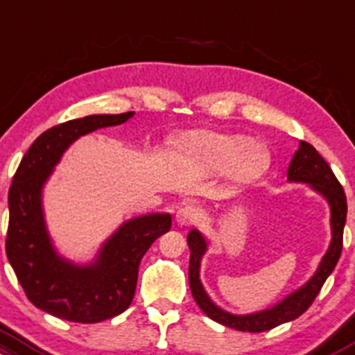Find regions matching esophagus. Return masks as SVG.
Returning a JSON list of instances; mask_svg holds the SVG:
<instances>
[{"mask_svg": "<svg viewBox=\"0 0 355 355\" xmlns=\"http://www.w3.org/2000/svg\"><path fill=\"white\" fill-rule=\"evenodd\" d=\"M200 217H202L200 209L193 207V205H185V207L178 210L175 220H177L178 225H192L200 220Z\"/></svg>", "mask_w": 355, "mask_h": 355, "instance_id": "esophagus-1", "label": "esophagus"}]
</instances>
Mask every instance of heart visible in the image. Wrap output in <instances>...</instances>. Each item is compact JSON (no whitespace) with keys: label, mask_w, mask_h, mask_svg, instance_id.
Returning a JSON list of instances; mask_svg holds the SVG:
<instances>
[{"label":"heart","mask_w":355,"mask_h":355,"mask_svg":"<svg viewBox=\"0 0 355 355\" xmlns=\"http://www.w3.org/2000/svg\"><path fill=\"white\" fill-rule=\"evenodd\" d=\"M173 150L210 173L227 171L241 185L259 180L271 166V153L266 145L246 136L214 130L185 131L173 139Z\"/></svg>","instance_id":"1"}]
</instances>
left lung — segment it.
<instances>
[{
	"mask_svg": "<svg viewBox=\"0 0 355 355\" xmlns=\"http://www.w3.org/2000/svg\"><path fill=\"white\" fill-rule=\"evenodd\" d=\"M286 177L288 182H293V184H306L313 192L325 198L330 207L332 239H330L329 249L323 254L317 271L311 275L309 282L300 286L298 290L286 295L282 302L275 303L270 309L244 315L231 313V311L217 306L210 300L200 282V263L207 252L209 241L197 229H192L187 236V243H189L190 249L189 282L193 300L209 318L225 327H231V329L241 330V332H264V330H271L282 323L298 318L303 311L309 310L313 300L317 298L323 283L332 275L334 268L340 258L342 237H344L345 217H347V198H345L344 189L338 184L329 163L320 157V153L310 143L300 141L298 150L295 151L290 166L286 170Z\"/></svg>",
	"mask_w": 355,
	"mask_h": 355,
	"instance_id": "8db88e82",
	"label": "left lung"
}]
</instances>
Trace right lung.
Wrapping results in <instances>:
<instances>
[{"label": "right lung", "instance_id": "right-lung-1", "mask_svg": "<svg viewBox=\"0 0 355 355\" xmlns=\"http://www.w3.org/2000/svg\"><path fill=\"white\" fill-rule=\"evenodd\" d=\"M133 116V111L92 114L46 130L23 157L8 192V261L30 302L62 320L96 323L123 313L133 302L141 258L171 227L170 214L133 217L84 264L64 258L46 227L44 187L69 146L80 136L119 126Z\"/></svg>", "mask_w": 355, "mask_h": 355}]
</instances>
